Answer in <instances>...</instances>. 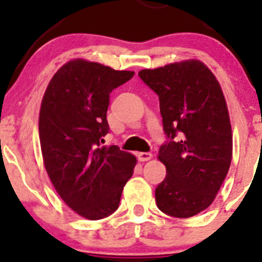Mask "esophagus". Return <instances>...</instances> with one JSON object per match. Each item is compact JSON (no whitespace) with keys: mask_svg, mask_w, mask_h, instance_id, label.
Instances as JSON below:
<instances>
[{"mask_svg":"<svg viewBox=\"0 0 262 262\" xmlns=\"http://www.w3.org/2000/svg\"><path fill=\"white\" fill-rule=\"evenodd\" d=\"M151 158H152L151 152H139V154H138V159H139L140 161H148Z\"/></svg>","mask_w":262,"mask_h":262,"instance_id":"esophagus-1","label":"esophagus"}]
</instances>
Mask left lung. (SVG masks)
Segmentation results:
<instances>
[{
  "instance_id": "left-lung-1",
  "label": "left lung",
  "mask_w": 262,
  "mask_h": 262,
  "mask_svg": "<svg viewBox=\"0 0 262 262\" xmlns=\"http://www.w3.org/2000/svg\"><path fill=\"white\" fill-rule=\"evenodd\" d=\"M138 75L159 96L167 138L159 149L166 176L155 189L158 208L193 217L212 204L230 166L233 135L221 85L198 60Z\"/></svg>"
}]
</instances>
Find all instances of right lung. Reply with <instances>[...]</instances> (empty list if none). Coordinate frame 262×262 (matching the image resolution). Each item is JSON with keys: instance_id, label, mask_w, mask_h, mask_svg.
Here are the masks:
<instances>
[{"instance_id": "obj_1", "label": "right lung", "mask_w": 262, "mask_h": 262, "mask_svg": "<svg viewBox=\"0 0 262 262\" xmlns=\"http://www.w3.org/2000/svg\"><path fill=\"white\" fill-rule=\"evenodd\" d=\"M134 76L82 59L56 71L41 101L39 138L50 181L62 201L90 221L116 212L137 159L117 145L110 132V93Z\"/></svg>"}]
</instances>
